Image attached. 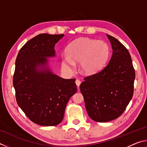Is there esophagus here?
Segmentation results:
<instances>
[{"label": "esophagus", "mask_w": 147, "mask_h": 147, "mask_svg": "<svg viewBox=\"0 0 147 147\" xmlns=\"http://www.w3.org/2000/svg\"><path fill=\"white\" fill-rule=\"evenodd\" d=\"M75 82H76V86H78V89H79V86H80V84H81V82L79 80H76L75 81Z\"/></svg>", "instance_id": "1"}]
</instances>
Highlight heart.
Here are the masks:
<instances>
[{
	"label": "heart",
	"mask_w": 147,
	"mask_h": 147,
	"mask_svg": "<svg viewBox=\"0 0 147 147\" xmlns=\"http://www.w3.org/2000/svg\"><path fill=\"white\" fill-rule=\"evenodd\" d=\"M109 48L106 42L88 38L73 41L66 49V55L62 57L61 64L69 70L73 69L74 62H80L81 73L86 75L97 73L107 63Z\"/></svg>",
	"instance_id": "1"
}]
</instances>
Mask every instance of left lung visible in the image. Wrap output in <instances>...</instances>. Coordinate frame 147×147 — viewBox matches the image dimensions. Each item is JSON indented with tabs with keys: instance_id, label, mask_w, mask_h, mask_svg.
<instances>
[{
	"instance_id": "left-lung-1",
	"label": "left lung",
	"mask_w": 147,
	"mask_h": 147,
	"mask_svg": "<svg viewBox=\"0 0 147 147\" xmlns=\"http://www.w3.org/2000/svg\"><path fill=\"white\" fill-rule=\"evenodd\" d=\"M106 36L113 50L108 63L80 86L88 115L100 123L114 120L124 112L132 98L136 77L128 50L116 38Z\"/></svg>"
}]
</instances>
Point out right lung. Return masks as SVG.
Instances as JSON below:
<instances>
[{
	"instance_id": "obj_1",
	"label": "right lung",
	"mask_w": 147,
	"mask_h": 147,
	"mask_svg": "<svg viewBox=\"0 0 147 147\" xmlns=\"http://www.w3.org/2000/svg\"><path fill=\"white\" fill-rule=\"evenodd\" d=\"M64 34H41L22 47L16 61L13 84L16 100L26 115L39 125L56 126L63 120L67 104L77 91L75 79L54 73L49 58Z\"/></svg>"
}]
</instances>
